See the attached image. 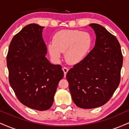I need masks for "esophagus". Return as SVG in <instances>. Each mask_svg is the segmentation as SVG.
I'll list each match as a JSON object with an SVG mask.
<instances>
[{"mask_svg":"<svg viewBox=\"0 0 129 129\" xmlns=\"http://www.w3.org/2000/svg\"><path fill=\"white\" fill-rule=\"evenodd\" d=\"M62 70H63V73H64V76L66 77L67 73L68 71L69 70V69H68V68H67V67H63V69H62Z\"/></svg>","mask_w":129,"mask_h":129,"instance_id":"esophagus-1","label":"esophagus"}]
</instances>
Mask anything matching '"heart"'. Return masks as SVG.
<instances>
[{
  "label": "heart",
  "instance_id": "1",
  "mask_svg": "<svg viewBox=\"0 0 129 129\" xmlns=\"http://www.w3.org/2000/svg\"><path fill=\"white\" fill-rule=\"evenodd\" d=\"M93 40L89 33L78 29H62L56 33L53 43L48 46L50 56L56 60L65 59L70 64H76L86 57L92 46Z\"/></svg>",
  "mask_w": 129,
  "mask_h": 129
}]
</instances>
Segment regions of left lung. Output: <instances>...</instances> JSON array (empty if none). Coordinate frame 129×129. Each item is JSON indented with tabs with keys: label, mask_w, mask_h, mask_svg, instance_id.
<instances>
[{
	"label": "left lung",
	"mask_w": 129,
	"mask_h": 129,
	"mask_svg": "<svg viewBox=\"0 0 129 129\" xmlns=\"http://www.w3.org/2000/svg\"><path fill=\"white\" fill-rule=\"evenodd\" d=\"M96 35L94 48L66 75L74 103L93 109L109 101L120 82L122 54L114 35L103 26L91 23Z\"/></svg>",
	"instance_id": "8db88e82"
}]
</instances>
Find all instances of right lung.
I'll return each instance as SVG.
<instances>
[{"instance_id":"right-lung-1","label":"right lung","mask_w":129,"mask_h":129,"mask_svg":"<svg viewBox=\"0 0 129 129\" xmlns=\"http://www.w3.org/2000/svg\"><path fill=\"white\" fill-rule=\"evenodd\" d=\"M44 28L36 23L23 28L11 40L7 56L9 82L17 99L26 107L40 111L51 107L63 77L61 66L51 64L45 57Z\"/></svg>"}]
</instances>
